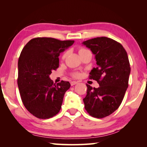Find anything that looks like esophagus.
I'll return each instance as SVG.
<instances>
[{
	"instance_id": "1",
	"label": "esophagus",
	"mask_w": 147,
	"mask_h": 147,
	"mask_svg": "<svg viewBox=\"0 0 147 147\" xmlns=\"http://www.w3.org/2000/svg\"><path fill=\"white\" fill-rule=\"evenodd\" d=\"M76 84H78V82H76V81H72L71 82V85L73 86L76 85Z\"/></svg>"
}]
</instances>
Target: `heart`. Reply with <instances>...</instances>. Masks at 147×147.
I'll return each instance as SVG.
<instances>
[{"mask_svg": "<svg viewBox=\"0 0 147 147\" xmlns=\"http://www.w3.org/2000/svg\"><path fill=\"white\" fill-rule=\"evenodd\" d=\"M86 50H87V49H84V48L80 49L79 51H78V53L80 54V53H82V52L86 51ZM65 55H66V54H65L64 55H63V57L65 56ZM78 76V73H74V76Z\"/></svg>", "mask_w": 147, "mask_h": 147, "instance_id": "1", "label": "heart"}]
</instances>
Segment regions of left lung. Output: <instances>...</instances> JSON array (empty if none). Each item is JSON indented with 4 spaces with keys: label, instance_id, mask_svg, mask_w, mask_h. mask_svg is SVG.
<instances>
[{
    "label": "left lung",
    "instance_id": "8db88e82",
    "mask_svg": "<svg viewBox=\"0 0 147 147\" xmlns=\"http://www.w3.org/2000/svg\"><path fill=\"white\" fill-rule=\"evenodd\" d=\"M82 44L95 55L97 67L89 73V78L99 84L98 88L86 84L85 109L93 117H106L118 109L128 87V54L121 43L106 37L89 39Z\"/></svg>",
    "mask_w": 147,
    "mask_h": 147
}]
</instances>
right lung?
Masks as SVG:
<instances>
[{
    "mask_svg": "<svg viewBox=\"0 0 147 147\" xmlns=\"http://www.w3.org/2000/svg\"><path fill=\"white\" fill-rule=\"evenodd\" d=\"M52 38L32 39L22 50L18 61V84L24 106L37 118L46 119L59 113L69 82L57 84L49 78L59 67V56L74 43Z\"/></svg>",
    "mask_w": 147,
    "mask_h": 147,
    "instance_id": "right-lung-1",
    "label": "right lung"
}]
</instances>
